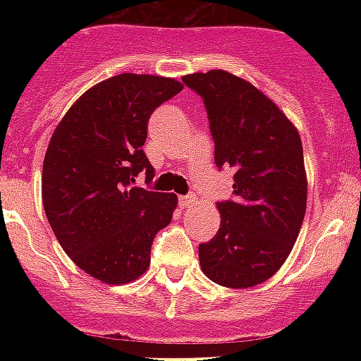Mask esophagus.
<instances>
[{
	"instance_id": "obj_1",
	"label": "esophagus",
	"mask_w": 361,
	"mask_h": 361,
	"mask_svg": "<svg viewBox=\"0 0 361 361\" xmlns=\"http://www.w3.org/2000/svg\"><path fill=\"white\" fill-rule=\"evenodd\" d=\"M195 202H197V198L192 197V195H187V197H180L181 208H189V206H192Z\"/></svg>"
}]
</instances>
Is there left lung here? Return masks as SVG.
Returning <instances> with one entry per match:
<instances>
[{
    "instance_id": "obj_1",
    "label": "left lung",
    "mask_w": 361,
    "mask_h": 361,
    "mask_svg": "<svg viewBox=\"0 0 361 361\" xmlns=\"http://www.w3.org/2000/svg\"><path fill=\"white\" fill-rule=\"evenodd\" d=\"M204 99L215 164L234 169V200L217 202L221 226L198 245L204 275L228 288L268 281L302 228L307 176L296 127L247 80L215 69L181 78Z\"/></svg>"
}]
</instances>
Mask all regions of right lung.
<instances>
[{
    "label": "right lung",
    "mask_w": 361,
    "mask_h": 361,
    "mask_svg": "<svg viewBox=\"0 0 361 361\" xmlns=\"http://www.w3.org/2000/svg\"><path fill=\"white\" fill-rule=\"evenodd\" d=\"M183 90L174 78L112 76L76 101L54 130L42 163V206L71 260L106 285L149 266L153 238L172 221L178 197L133 187L153 166L142 149L147 120Z\"/></svg>",
    "instance_id": "obj_1"
}]
</instances>
